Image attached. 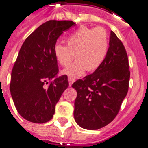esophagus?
<instances>
[{
  "mask_svg": "<svg viewBox=\"0 0 148 148\" xmlns=\"http://www.w3.org/2000/svg\"><path fill=\"white\" fill-rule=\"evenodd\" d=\"M74 81H75V78H73V77H68V82H69V86H71V84L74 83Z\"/></svg>",
  "mask_w": 148,
  "mask_h": 148,
  "instance_id": "1",
  "label": "esophagus"
}]
</instances>
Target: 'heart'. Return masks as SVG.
Wrapping results in <instances>:
<instances>
[{
	"label": "heart",
	"instance_id": "b5f03b06",
	"mask_svg": "<svg viewBox=\"0 0 148 148\" xmlns=\"http://www.w3.org/2000/svg\"><path fill=\"white\" fill-rule=\"evenodd\" d=\"M109 36L102 27L96 28L81 26L67 38V46L57 44L53 53L57 61L63 67H67L74 60H77L62 71L68 76L79 77L88 71L97 70L108 53Z\"/></svg>",
	"mask_w": 148,
	"mask_h": 148
}]
</instances>
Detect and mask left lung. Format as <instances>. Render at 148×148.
Here are the masks:
<instances>
[{
	"instance_id": "1",
	"label": "left lung",
	"mask_w": 148,
	"mask_h": 148,
	"mask_svg": "<svg viewBox=\"0 0 148 148\" xmlns=\"http://www.w3.org/2000/svg\"><path fill=\"white\" fill-rule=\"evenodd\" d=\"M103 63L91 74L79 79L74 116L79 126L97 130L110 124L119 112L129 88L131 72L127 51L114 31Z\"/></svg>"
}]
</instances>
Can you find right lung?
Masks as SVG:
<instances>
[{"label": "right lung", "instance_id": "right-lung-1", "mask_svg": "<svg viewBox=\"0 0 148 148\" xmlns=\"http://www.w3.org/2000/svg\"><path fill=\"white\" fill-rule=\"evenodd\" d=\"M75 23L51 20L39 26L23 43L15 61L10 90L20 115L43 124L52 119L55 105L68 87L67 75L59 72L53 47L58 38Z\"/></svg>", "mask_w": 148, "mask_h": 148}]
</instances>
